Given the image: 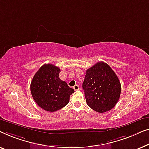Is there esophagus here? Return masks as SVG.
I'll list each match as a JSON object with an SVG mask.
<instances>
[{
  "label": "esophagus",
  "mask_w": 149,
  "mask_h": 149,
  "mask_svg": "<svg viewBox=\"0 0 149 149\" xmlns=\"http://www.w3.org/2000/svg\"><path fill=\"white\" fill-rule=\"evenodd\" d=\"M73 88L74 89V91H77V90H79V86L77 84H75L74 87H73Z\"/></svg>",
  "instance_id": "obj_1"
}]
</instances>
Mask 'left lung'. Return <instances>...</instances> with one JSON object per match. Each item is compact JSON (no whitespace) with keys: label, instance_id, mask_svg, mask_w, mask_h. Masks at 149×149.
Listing matches in <instances>:
<instances>
[{"label":"left lung","instance_id":"1","mask_svg":"<svg viewBox=\"0 0 149 149\" xmlns=\"http://www.w3.org/2000/svg\"><path fill=\"white\" fill-rule=\"evenodd\" d=\"M82 88L88 105L100 113L113 108L121 94V84L116 73L102 61L86 70Z\"/></svg>","mask_w":149,"mask_h":149}]
</instances>
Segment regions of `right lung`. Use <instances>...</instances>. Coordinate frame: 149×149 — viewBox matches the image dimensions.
I'll use <instances>...</instances> for the list:
<instances>
[{"label":"right lung","mask_w":149,"mask_h":149,"mask_svg":"<svg viewBox=\"0 0 149 149\" xmlns=\"http://www.w3.org/2000/svg\"><path fill=\"white\" fill-rule=\"evenodd\" d=\"M60 69L45 64L38 70L30 84L31 93L36 104L44 110L54 112L66 106L74 90L59 78Z\"/></svg>","instance_id":"1"}]
</instances>
